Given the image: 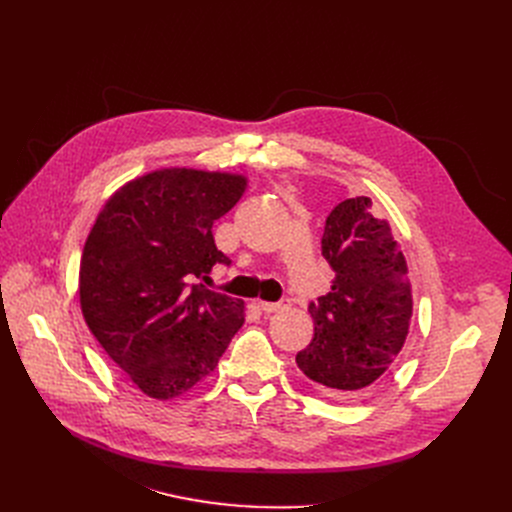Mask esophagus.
I'll list each match as a JSON object with an SVG mask.
<instances>
[{
  "label": "esophagus",
  "instance_id": "34e87169",
  "mask_svg": "<svg viewBox=\"0 0 512 512\" xmlns=\"http://www.w3.org/2000/svg\"><path fill=\"white\" fill-rule=\"evenodd\" d=\"M259 307H261V311H265V313H276V311H280V309L284 307V303H267V301H259Z\"/></svg>",
  "mask_w": 512,
  "mask_h": 512
}]
</instances>
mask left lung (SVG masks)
Here are the masks:
<instances>
[{
	"mask_svg": "<svg viewBox=\"0 0 512 512\" xmlns=\"http://www.w3.org/2000/svg\"><path fill=\"white\" fill-rule=\"evenodd\" d=\"M321 255L334 270V284L309 305L313 340L297 365L319 390L348 398L380 380L405 346L413 317L409 267L369 197L332 209Z\"/></svg>",
	"mask_w": 512,
	"mask_h": 512,
	"instance_id": "obj_1",
	"label": "left lung"
}]
</instances>
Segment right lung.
Here are the masks:
<instances>
[{"instance_id":"obj_1","label":"right lung","mask_w":512,"mask_h":512,"mask_svg":"<svg viewBox=\"0 0 512 512\" xmlns=\"http://www.w3.org/2000/svg\"><path fill=\"white\" fill-rule=\"evenodd\" d=\"M247 186L245 174L161 168L120 186L85 240L83 317L107 357L149 398L191 392L245 324V303L195 278L230 263L211 226Z\"/></svg>"}]
</instances>
